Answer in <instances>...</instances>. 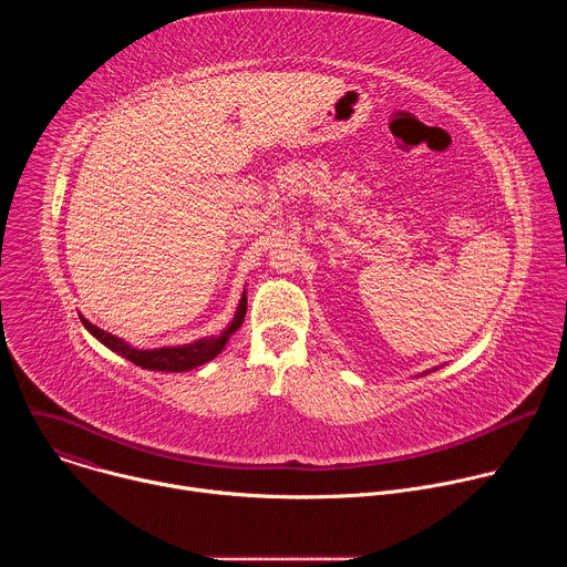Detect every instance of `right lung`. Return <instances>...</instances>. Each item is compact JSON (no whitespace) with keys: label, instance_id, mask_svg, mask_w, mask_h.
I'll return each instance as SVG.
<instances>
[{"label":"right lung","instance_id":"right-lung-1","mask_svg":"<svg viewBox=\"0 0 567 567\" xmlns=\"http://www.w3.org/2000/svg\"><path fill=\"white\" fill-rule=\"evenodd\" d=\"M245 313H247V298L241 296V302H239V307H237V311H235V318L230 320V326H228L221 334H217V337H213V339H208V341H197V343H193V346H184V348H158V350H136V348H130L127 343H123V341L116 339L114 334H110V332H105V330L92 326V322H90L87 318H83V316H80V318H83V326H85L103 346H107L112 352L125 357L127 361H132V363L145 368V370L184 372V370H193V368H197V365H202V363L215 359V357L224 350L228 337L241 326V320H245Z\"/></svg>","mask_w":567,"mask_h":567}]
</instances>
